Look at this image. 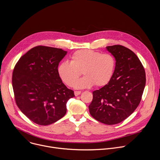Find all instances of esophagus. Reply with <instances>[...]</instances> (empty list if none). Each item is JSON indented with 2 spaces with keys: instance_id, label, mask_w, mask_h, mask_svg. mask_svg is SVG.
<instances>
[{
  "instance_id": "1",
  "label": "esophagus",
  "mask_w": 160,
  "mask_h": 160,
  "mask_svg": "<svg viewBox=\"0 0 160 160\" xmlns=\"http://www.w3.org/2000/svg\"><path fill=\"white\" fill-rule=\"evenodd\" d=\"M74 94H75V96H78L81 94V91H75Z\"/></svg>"
}]
</instances>
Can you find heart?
Returning a JSON list of instances; mask_svg holds the SVG:
<instances>
[{
    "label": "heart",
    "instance_id": "b5f03b06",
    "mask_svg": "<svg viewBox=\"0 0 160 160\" xmlns=\"http://www.w3.org/2000/svg\"><path fill=\"white\" fill-rule=\"evenodd\" d=\"M115 59L109 53H101L83 49L74 52L70 62L62 61L58 67V72L62 81L75 88H85L96 85L104 86L111 80L115 68ZM85 76L77 82L81 74Z\"/></svg>",
    "mask_w": 160,
    "mask_h": 160
}]
</instances>
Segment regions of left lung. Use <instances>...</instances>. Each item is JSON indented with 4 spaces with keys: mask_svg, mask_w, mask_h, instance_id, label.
I'll use <instances>...</instances> for the list:
<instances>
[{
    "mask_svg": "<svg viewBox=\"0 0 160 160\" xmlns=\"http://www.w3.org/2000/svg\"><path fill=\"white\" fill-rule=\"evenodd\" d=\"M116 60L112 77L108 84L92 92L89 112L96 120L106 124L119 123L139 106L146 85L144 68L138 57L120 45L107 46Z\"/></svg>",
    "mask_w": 160,
    "mask_h": 160,
    "instance_id": "8db88e82",
    "label": "left lung"
}]
</instances>
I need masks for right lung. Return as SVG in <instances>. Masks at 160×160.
<instances>
[{
	"mask_svg": "<svg viewBox=\"0 0 160 160\" xmlns=\"http://www.w3.org/2000/svg\"><path fill=\"white\" fill-rule=\"evenodd\" d=\"M67 52L61 49L37 46L20 58L12 73L16 102L21 111L40 125L52 124L66 113V103L75 96L58 72Z\"/></svg>",
	"mask_w": 160,
	"mask_h": 160,
	"instance_id": "add662e5",
	"label": "right lung"
}]
</instances>
